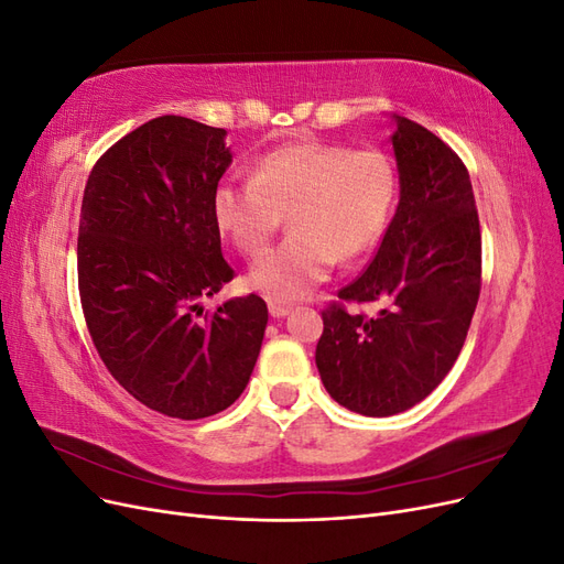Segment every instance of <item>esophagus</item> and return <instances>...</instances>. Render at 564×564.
Wrapping results in <instances>:
<instances>
[{"instance_id":"esophagus-1","label":"esophagus","mask_w":564,"mask_h":564,"mask_svg":"<svg viewBox=\"0 0 564 564\" xmlns=\"http://www.w3.org/2000/svg\"><path fill=\"white\" fill-rule=\"evenodd\" d=\"M268 311H270V315L272 317H284V315H289L292 313V305H282V303H268Z\"/></svg>"}]
</instances>
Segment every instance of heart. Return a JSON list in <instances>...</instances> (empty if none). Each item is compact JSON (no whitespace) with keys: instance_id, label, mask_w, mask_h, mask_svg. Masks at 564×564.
Segmentation results:
<instances>
[{"instance_id":"1","label":"heart","mask_w":564,"mask_h":564,"mask_svg":"<svg viewBox=\"0 0 564 564\" xmlns=\"http://www.w3.org/2000/svg\"><path fill=\"white\" fill-rule=\"evenodd\" d=\"M400 193L398 169L379 148L286 143L256 162L251 178H224L212 195L218 230L247 259H261L289 216L292 235L249 272L268 301L308 296L340 261L381 242Z\"/></svg>"}]
</instances>
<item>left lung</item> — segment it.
Segmentation results:
<instances>
[{"instance_id":"1","label":"left lung","mask_w":564,"mask_h":564,"mask_svg":"<svg viewBox=\"0 0 564 564\" xmlns=\"http://www.w3.org/2000/svg\"><path fill=\"white\" fill-rule=\"evenodd\" d=\"M400 204L371 263L322 311L315 362L350 412L392 416L440 386L464 348L482 286V235L466 164L398 117ZM346 302H379L377 316Z\"/></svg>"}]
</instances>
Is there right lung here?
I'll use <instances>...</instances> for the list:
<instances>
[{
  "instance_id": "add662e5",
  "label": "right lung",
  "mask_w": 564,
  "mask_h": 564,
  "mask_svg": "<svg viewBox=\"0 0 564 564\" xmlns=\"http://www.w3.org/2000/svg\"><path fill=\"white\" fill-rule=\"evenodd\" d=\"M224 139L187 117L150 119L98 158L82 197L77 282L94 346L131 398L183 421L242 395L268 324L256 294L202 308L235 278L212 214L232 162Z\"/></svg>"
}]
</instances>
